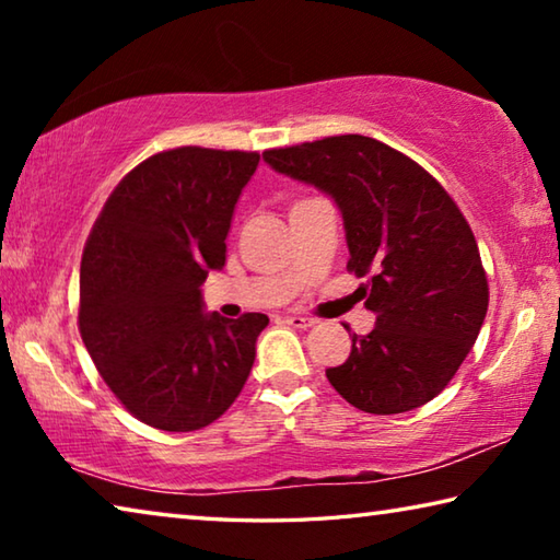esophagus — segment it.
<instances>
[{
	"label": "esophagus",
	"mask_w": 560,
	"mask_h": 560,
	"mask_svg": "<svg viewBox=\"0 0 560 560\" xmlns=\"http://www.w3.org/2000/svg\"><path fill=\"white\" fill-rule=\"evenodd\" d=\"M283 320H287L289 326H293V328H311V326H316V320L314 318H306V316H283Z\"/></svg>",
	"instance_id": "1"
}]
</instances>
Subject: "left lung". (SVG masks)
I'll return each mask as SVG.
<instances>
[{
  "instance_id": "obj_1",
  "label": "left lung",
  "mask_w": 560,
  "mask_h": 560,
  "mask_svg": "<svg viewBox=\"0 0 560 560\" xmlns=\"http://www.w3.org/2000/svg\"><path fill=\"white\" fill-rule=\"evenodd\" d=\"M273 173L328 195L343 217L348 269L375 311L330 385L363 412L397 415L438 397L477 340L489 306L479 246L430 173L375 138L336 136L267 150Z\"/></svg>"
}]
</instances>
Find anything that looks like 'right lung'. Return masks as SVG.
<instances>
[{"mask_svg":"<svg viewBox=\"0 0 560 560\" xmlns=\"http://www.w3.org/2000/svg\"><path fill=\"white\" fill-rule=\"evenodd\" d=\"M259 153L175 148L113 189L81 259L79 328L106 385L140 422L192 432L222 417L257 358L264 314H207L234 207Z\"/></svg>","mask_w":560,"mask_h":560,"instance_id":"add662e5","label":"right lung"}]
</instances>
